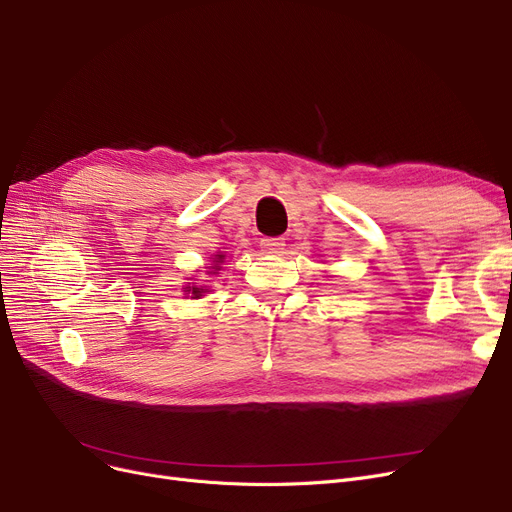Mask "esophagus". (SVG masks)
Segmentation results:
<instances>
[{
    "instance_id": "esophagus-1",
    "label": "esophagus",
    "mask_w": 512,
    "mask_h": 512,
    "mask_svg": "<svg viewBox=\"0 0 512 512\" xmlns=\"http://www.w3.org/2000/svg\"><path fill=\"white\" fill-rule=\"evenodd\" d=\"M284 247V238H261V249L267 253H282Z\"/></svg>"
}]
</instances>
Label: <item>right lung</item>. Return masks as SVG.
<instances>
[{"instance_id": "1", "label": "right lung", "mask_w": 512, "mask_h": 512, "mask_svg": "<svg viewBox=\"0 0 512 512\" xmlns=\"http://www.w3.org/2000/svg\"><path fill=\"white\" fill-rule=\"evenodd\" d=\"M199 292H201V290H197V288H195V290H193V294H195V297H197V294H199Z\"/></svg>"}]
</instances>
